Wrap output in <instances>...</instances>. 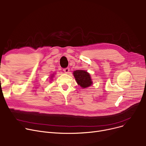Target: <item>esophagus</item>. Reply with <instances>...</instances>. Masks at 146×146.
Listing matches in <instances>:
<instances>
[{
	"label": "esophagus",
	"instance_id": "esophagus-1",
	"mask_svg": "<svg viewBox=\"0 0 146 146\" xmlns=\"http://www.w3.org/2000/svg\"><path fill=\"white\" fill-rule=\"evenodd\" d=\"M69 70H70V69H69L68 67H66V68H63V71H64V72L66 73H68V72H69Z\"/></svg>",
	"mask_w": 146,
	"mask_h": 146
}]
</instances>
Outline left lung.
<instances>
[{"instance_id":"1","label":"left lung","mask_w":146,"mask_h":146,"mask_svg":"<svg viewBox=\"0 0 146 146\" xmlns=\"http://www.w3.org/2000/svg\"><path fill=\"white\" fill-rule=\"evenodd\" d=\"M73 75L78 85L82 88H88L92 84L90 74L85 70H76L73 72Z\"/></svg>"}]
</instances>
